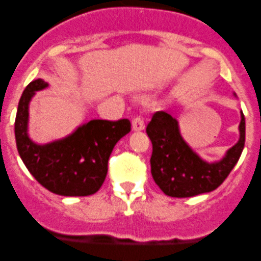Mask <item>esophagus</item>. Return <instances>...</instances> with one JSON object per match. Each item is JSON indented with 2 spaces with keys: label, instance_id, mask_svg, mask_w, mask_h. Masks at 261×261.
I'll list each match as a JSON object with an SVG mask.
<instances>
[{
  "label": "esophagus",
  "instance_id": "obj_1",
  "mask_svg": "<svg viewBox=\"0 0 261 261\" xmlns=\"http://www.w3.org/2000/svg\"><path fill=\"white\" fill-rule=\"evenodd\" d=\"M145 128V123L140 116H136L133 120V130L134 131H143Z\"/></svg>",
  "mask_w": 261,
  "mask_h": 261
}]
</instances>
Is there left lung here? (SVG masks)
Here are the masks:
<instances>
[{
  "label": "left lung",
  "mask_w": 261,
  "mask_h": 261,
  "mask_svg": "<svg viewBox=\"0 0 261 261\" xmlns=\"http://www.w3.org/2000/svg\"><path fill=\"white\" fill-rule=\"evenodd\" d=\"M240 115V138L238 143L220 160L207 162L184 140L177 118L164 111L154 114L146 127V134L152 144L151 174L159 188L167 196L177 198L208 193L218 188L243 152L245 117L243 111Z\"/></svg>",
  "instance_id": "obj_1"
}]
</instances>
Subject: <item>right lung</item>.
I'll return each mask as SVG.
<instances>
[{
    "label": "right lung",
    "mask_w": 261,
    "mask_h": 261,
    "mask_svg": "<svg viewBox=\"0 0 261 261\" xmlns=\"http://www.w3.org/2000/svg\"><path fill=\"white\" fill-rule=\"evenodd\" d=\"M41 78L28 84L15 120L17 151L29 172L46 189L59 196L83 197L101 188L109 158L117 141L130 133V121L91 120L65 138L36 144L29 136V106L35 93L48 87Z\"/></svg>",
    "instance_id": "obj_1"
}]
</instances>
